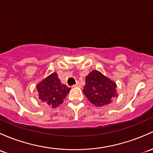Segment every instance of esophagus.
Wrapping results in <instances>:
<instances>
[{
    "label": "esophagus",
    "instance_id": "34e87169",
    "mask_svg": "<svg viewBox=\"0 0 153 153\" xmlns=\"http://www.w3.org/2000/svg\"><path fill=\"white\" fill-rule=\"evenodd\" d=\"M81 83H80L79 81H78L76 84L73 85V87H81Z\"/></svg>",
    "mask_w": 153,
    "mask_h": 153
}]
</instances>
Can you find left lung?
I'll use <instances>...</instances> for the list:
<instances>
[{
  "label": "left lung",
  "instance_id": "obj_1",
  "mask_svg": "<svg viewBox=\"0 0 153 153\" xmlns=\"http://www.w3.org/2000/svg\"><path fill=\"white\" fill-rule=\"evenodd\" d=\"M117 85L101 72L93 70L86 78L83 87L85 96L96 106H103L110 103L117 95Z\"/></svg>",
  "mask_w": 153,
  "mask_h": 153
}]
</instances>
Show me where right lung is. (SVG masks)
<instances>
[{"instance_id":"add662e5","label":"right lung","mask_w":153,"mask_h":153,"mask_svg":"<svg viewBox=\"0 0 153 153\" xmlns=\"http://www.w3.org/2000/svg\"><path fill=\"white\" fill-rule=\"evenodd\" d=\"M36 89L42 102L52 108L62 104L70 91V88L61 83L56 72L40 82L36 86Z\"/></svg>"}]
</instances>
